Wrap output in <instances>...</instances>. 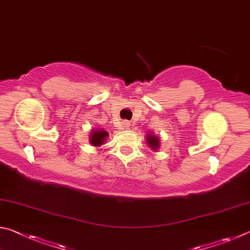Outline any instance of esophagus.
Here are the masks:
<instances>
[{"label": "esophagus", "mask_w": 250, "mask_h": 250, "mask_svg": "<svg viewBox=\"0 0 250 250\" xmlns=\"http://www.w3.org/2000/svg\"><path fill=\"white\" fill-rule=\"evenodd\" d=\"M130 125H130V122H128V121H126V122H124V126H125V129H128Z\"/></svg>", "instance_id": "esophagus-1"}]
</instances>
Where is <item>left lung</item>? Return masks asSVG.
<instances>
[{
    "instance_id": "left-lung-1",
    "label": "left lung",
    "mask_w": 250,
    "mask_h": 250,
    "mask_svg": "<svg viewBox=\"0 0 250 250\" xmlns=\"http://www.w3.org/2000/svg\"><path fill=\"white\" fill-rule=\"evenodd\" d=\"M146 142H147V145L152 147V150H156L160 146V139H159V137H155L154 134H151V133L147 134Z\"/></svg>"
}]
</instances>
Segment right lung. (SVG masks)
I'll use <instances>...</instances> for the list:
<instances>
[{"instance_id": "right-lung-1", "label": "right lung", "mask_w": 250, "mask_h": 250, "mask_svg": "<svg viewBox=\"0 0 250 250\" xmlns=\"http://www.w3.org/2000/svg\"><path fill=\"white\" fill-rule=\"evenodd\" d=\"M109 135V133L105 130L103 129H97V130H92V132L90 133V145L94 146H100L101 145H104L105 139Z\"/></svg>"}]
</instances>
